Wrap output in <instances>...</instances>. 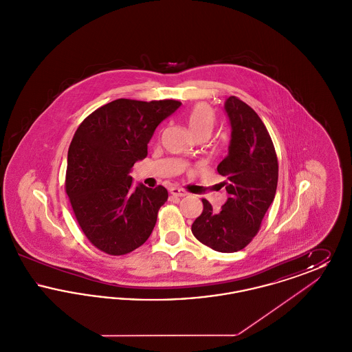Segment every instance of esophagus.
Returning <instances> with one entry per match:
<instances>
[{
    "instance_id": "1",
    "label": "esophagus",
    "mask_w": 352,
    "mask_h": 352,
    "mask_svg": "<svg viewBox=\"0 0 352 352\" xmlns=\"http://www.w3.org/2000/svg\"><path fill=\"white\" fill-rule=\"evenodd\" d=\"M170 194L174 197H186L187 195V192L184 191V188H179V187H171Z\"/></svg>"
}]
</instances>
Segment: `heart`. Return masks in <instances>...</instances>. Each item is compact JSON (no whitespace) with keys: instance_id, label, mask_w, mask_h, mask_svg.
I'll list each match as a JSON object with an SVG mask.
<instances>
[{"instance_id":"1","label":"heart","mask_w":352,"mask_h":352,"mask_svg":"<svg viewBox=\"0 0 352 352\" xmlns=\"http://www.w3.org/2000/svg\"><path fill=\"white\" fill-rule=\"evenodd\" d=\"M186 124L188 131L192 135L199 132H211L214 124H215V113L212 108L204 102L197 104L187 115ZM186 158H190V154L186 155Z\"/></svg>"}]
</instances>
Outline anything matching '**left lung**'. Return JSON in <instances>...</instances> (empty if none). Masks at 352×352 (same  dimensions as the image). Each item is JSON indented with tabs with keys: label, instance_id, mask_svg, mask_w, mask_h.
Returning <instances> with one entry per match:
<instances>
[{
	"label": "left lung",
	"instance_id": "1",
	"mask_svg": "<svg viewBox=\"0 0 352 352\" xmlns=\"http://www.w3.org/2000/svg\"><path fill=\"white\" fill-rule=\"evenodd\" d=\"M224 112L231 125V141L218 173L226 177L220 184L228 198L219 211L203 199V212L191 231L214 251L231 253L243 250L257 234L276 195L278 162L264 122L248 104L230 96Z\"/></svg>",
	"mask_w": 352,
	"mask_h": 352
}]
</instances>
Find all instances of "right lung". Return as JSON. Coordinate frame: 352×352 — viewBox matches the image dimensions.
Listing matches in <instances>:
<instances>
[{"mask_svg":"<svg viewBox=\"0 0 352 352\" xmlns=\"http://www.w3.org/2000/svg\"><path fill=\"white\" fill-rule=\"evenodd\" d=\"M181 105L118 99L92 112L74 134L66 191L84 234L100 251L125 254L149 239L168 190L133 187L131 171L148 155L157 126Z\"/></svg>","mask_w":352,"mask_h":352,"instance_id":"1","label":"right lung"}]
</instances>
